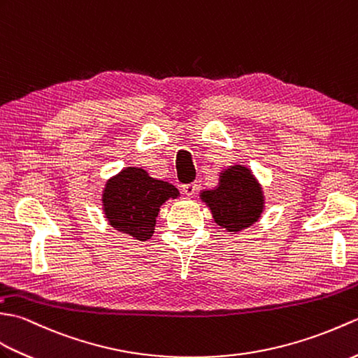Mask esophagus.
<instances>
[{"label": "esophagus", "instance_id": "obj_1", "mask_svg": "<svg viewBox=\"0 0 358 358\" xmlns=\"http://www.w3.org/2000/svg\"><path fill=\"white\" fill-rule=\"evenodd\" d=\"M196 189H197L196 184H185V185H182V192H184L187 196H193V194L196 193Z\"/></svg>", "mask_w": 358, "mask_h": 358}]
</instances>
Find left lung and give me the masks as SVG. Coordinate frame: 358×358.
Returning a JSON list of instances; mask_svg holds the SVG:
<instances>
[{"label": "left lung", "mask_w": 358, "mask_h": 358, "mask_svg": "<svg viewBox=\"0 0 358 358\" xmlns=\"http://www.w3.org/2000/svg\"><path fill=\"white\" fill-rule=\"evenodd\" d=\"M216 224L228 231H241L259 220L264 211V196L251 171L236 165L225 170L217 188L202 193Z\"/></svg>", "instance_id": "8db88e82"}]
</instances>
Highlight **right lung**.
Here are the masks:
<instances>
[{"mask_svg":"<svg viewBox=\"0 0 358 358\" xmlns=\"http://www.w3.org/2000/svg\"><path fill=\"white\" fill-rule=\"evenodd\" d=\"M179 192L169 182L150 178L142 169H125L110 179L102 194L106 217L117 231L147 241L155 233L161 205Z\"/></svg>","mask_w":358,"mask_h":358,"instance_id":"obj_1","label":"right lung"}]
</instances>
